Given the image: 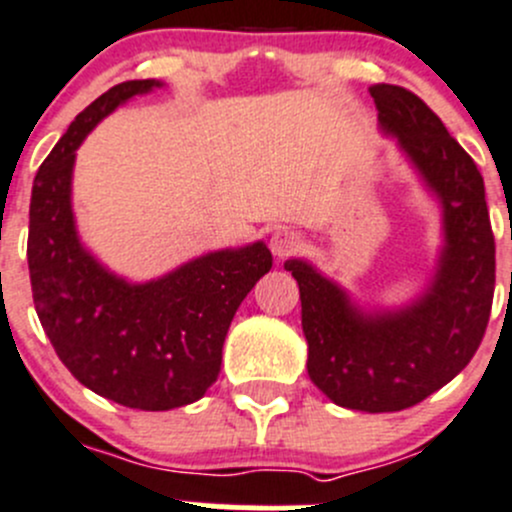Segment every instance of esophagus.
Wrapping results in <instances>:
<instances>
[{"label":"esophagus","mask_w":512,"mask_h":512,"mask_svg":"<svg viewBox=\"0 0 512 512\" xmlns=\"http://www.w3.org/2000/svg\"><path fill=\"white\" fill-rule=\"evenodd\" d=\"M268 246H271V254L276 258H288V256L296 254L298 249H301L303 239L296 234V231L281 229V231H276V234L271 236Z\"/></svg>","instance_id":"34e87169"}]
</instances>
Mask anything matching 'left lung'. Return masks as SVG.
<instances>
[{
  "mask_svg": "<svg viewBox=\"0 0 512 512\" xmlns=\"http://www.w3.org/2000/svg\"><path fill=\"white\" fill-rule=\"evenodd\" d=\"M378 129L396 139L440 206L443 246L421 293L401 306H361L306 258L286 271L301 291L308 376L336 406L411 408L453 381L483 341L495 291V241L478 166L413 91L373 84Z\"/></svg>",
  "mask_w": 512,
  "mask_h": 512,
  "instance_id": "obj_1",
  "label": "left lung"
}]
</instances>
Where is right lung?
<instances>
[{"label":"right lung","instance_id":"right-lung-1","mask_svg":"<svg viewBox=\"0 0 512 512\" xmlns=\"http://www.w3.org/2000/svg\"><path fill=\"white\" fill-rule=\"evenodd\" d=\"M159 86L136 79L91 101L39 166L29 204V278L44 333L82 386L136 411L189 406L214 386L234 313L273 263L254 241L134 283L82 244L72 209L77 149L104 116Z\"/></svg>","mask_w":512,"mask_h":512}]
</instances>
